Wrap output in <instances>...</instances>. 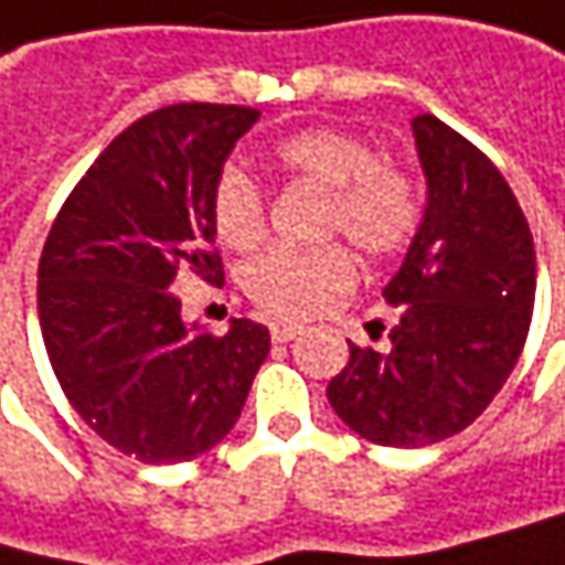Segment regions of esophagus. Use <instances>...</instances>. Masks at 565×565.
Segmentation results:
<instances>
[{"instance_id": "obj_1", "label": "esophagus", "mask_w": 565, "mask_h": 565, "mask_svg": "<svg viewBox=\"0 0 565 565\" xmlns=\"http://www.w3.org/2000/svg\"><path fill=\"white\" fill-rule=\"evenodd\" d=\"M297 335H300V327H294V323H271V339L275 342H290Z\"/></svg>"}]
</instances>
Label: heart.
I'll return each mask as SVG.
<instances>
[{"mask_svg": "<svg viewBox=\"0 0 565 565\" xmlns=\"http://www.w3.org/2000/svg\"><path fill=\"white\" fill-rule=\"evenodd\" d=\"M284 178L327 190L323 232H342L365 255L401 252L420 226L414 180L379 161L375 148L342 129H303L271 151ZM213 230L232 252H252L265 238V196L258 183L226 171L213 190ZM355 281V262L342 245L271 248L242 268L245 294L278 320H307Z\"/></svg>", "mask_w": 565, "mask_h": 565, "instance_id": "heart-1", "label": "heart"}]
</instances>
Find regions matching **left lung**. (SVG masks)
Returning <instances> with one entry per match:
<instances>
[{
  "label": "left lung",
  "instance_id": "obj_1",
  "mask_svg": "<svg viewBox=\"0 0 565 565\" xmlns=\"http://www.w3.org/2000/svg\"><path fill=\"white\" fill-rule=\"evenodd\" d=\"M411 126L427 210L385 287L401 320L387 352L349 342L327 387L349 430L397 449L439 443L486 411L518 365L537 290L534 235L501 171L436 116Z\"/></svg>",
  "mask_w": 565,
  "mask_h": 565
}]
</instances>
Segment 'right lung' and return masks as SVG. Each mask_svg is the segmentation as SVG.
<instances>
[{
	"mask_svg": "<svg viewBox=\"0 0 565 565\" xmlns=\"http://www.w3.org/2000/svg\"><path fill=\"white\" fill-rule=\"evenodd\" d=\"M248 106L178 103L141 116L89 164L47 232L38 320L51 369L93 434L148 466L186 462L230 434L271 335L183 323L178 271L223 278L213 190Z\"/></svg>",
	"mask_w": 565,
	"mask_h": 565,
	"instance_id": "1",
	"label": "right lung"
}]
</instances>
